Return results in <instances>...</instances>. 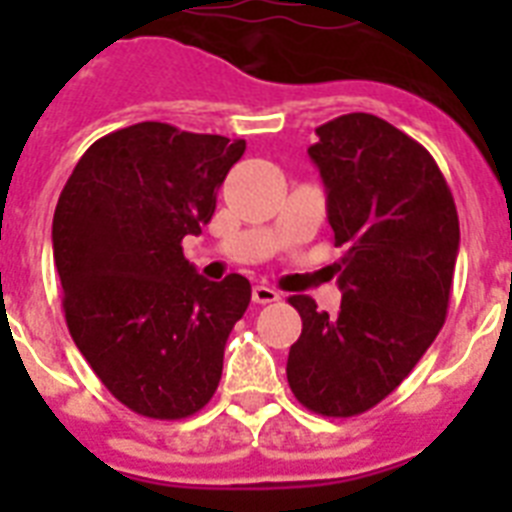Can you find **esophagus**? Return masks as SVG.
Instances as JSON below:
<instances>
[{"label": "esophagus", "mask_w": 512, "mask_h": 512, "mask_svg": "<svg viewBox=\"0 0 512 512\" xmlns=\"http://www.w3.org/2000/svg\"><path fill=\"white\" fill-rule=\"evenodd\" d=\"M279 292L273 287H268V284H257L255 289H252V300H255L257 305H268V303H276L279 300Z\"/></svg>", "instance_id": "34e87169"}]
</instances>
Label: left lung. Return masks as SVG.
Returning a JSON list of instances; mask_svg holds the SVG:
<instances>
[{"instance_id": "1", "label": "left lung", "mask_w": 512, "mask_h": 512, "mask_svg": "<svg viewBox=\"0 0 512 512\" xmlns=\"http://www.w3.org/2000/svg\"><path fill=\"white\" fill-rule=\"evenodd\" d=\"M308 156L327 188L342 247L340 313L292 295L303 335L289 348L295 398L324 417H353L404 382L444 327L460 252L452 191L425 148L380 116L321 124Z\"/></svg>"}]
</instances>
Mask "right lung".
Returning <instances> with one entry per match:
<instances>
[{
	"label": "right lung",
	"instance_id": "obj_1",
	"mask_svg": "<svg viewBox=\"0 0 512 512\" xmlns=\"http://www.w3.org/2000/svg\"><path fill=\"white\" fill-rule=\"evenodd\" d=\"M244 148L132 124L84 151L55 207L68 332L114 398L151 420H183L215 396L225 340L252 297L239 273L207 281L183 257Z\"/></svg>",
	"mask_w": 512,
	"mask_h": 512
}]
</instances>
